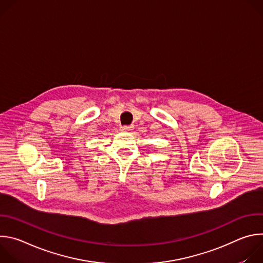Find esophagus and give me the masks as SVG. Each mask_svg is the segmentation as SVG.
I'll list each match as a JSON object with an SVG mask.
<instances>
[{
	"label": "esophagus",
	"instance_id": "34e87169",
	"mask_svg": "<svg viewBox=\"0 0 263 263\" xmlns=\"http://www.w3.org/2000/svg\"><path fill=\"white\" fill-rule=\"evenodd\" d=\"M121 130L124 131V132H129V131L133 130V127H132V126H123V127L121 128Z\"/></svg>",
	"mask_w": 263,
	"mask_h": 263
}]
</instances>
